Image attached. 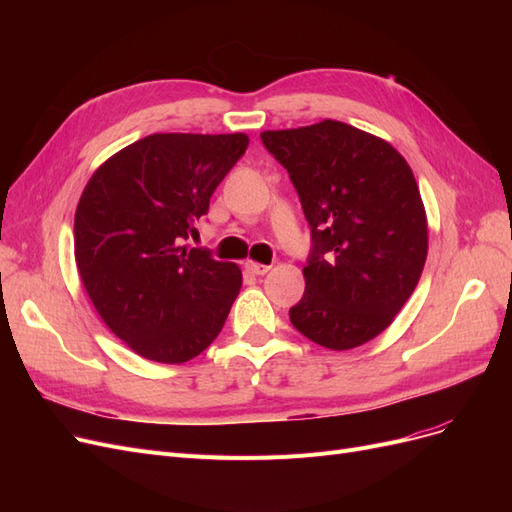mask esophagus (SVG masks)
Segmentation results:
<instances>
[{
	"instance_id": "esophagus-1",
	"label": "esophagus",
	"mask_w": 512,
	"mask_h": 512,
	"mask_svg": "<svg viewBox=\"0 0 512 512\" xmlns=\"http://www.w3.org/2000/svg\"><path fill=\"white\" fill-rule=\"evenodd\" d=\"M245 271L252 273V275H265L271 271L269 265H262V262H254V260H247L245 262Z\"/></svg>"
}]
</instances>
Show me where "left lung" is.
Segmentation results:
<instances>
[{
  "label": "left lung",
  "mask_w": 512,
  "mask_h": 512,
  "mask_svg": "<svg viewBox=\"0 0 512 512\" xmlns=\"http://www.w3.org/2000/svg\"><path fill=\"white\" fill-rule=\"evenodd\" d=\"M260 138L288 170L314 239L290 322L322 348L367 344L391 327L427 260L410 164L384 138L335 119Z\"/></svg>",
  "instance_id": "obj_1"
}]
</instances>
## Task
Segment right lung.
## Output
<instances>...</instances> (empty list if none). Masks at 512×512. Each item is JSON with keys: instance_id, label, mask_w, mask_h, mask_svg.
<instances>
[{"instance_id": "1", "label": "right lung", "mask_w": 512, "mask_h": 512, "mask_svg": "<svg viewBox=\"0 0 512 512\" xmlns=\"http://www.w3.org/2000/svg\"><path fill=\"white\" fill-rule=\"evenodd\" d=\"M250 136L149 134L102 162L74 213L87 297L123 344L181 365L220 335L243 284L235 262L183 245Z\"/></svg>"}]
</instances>
